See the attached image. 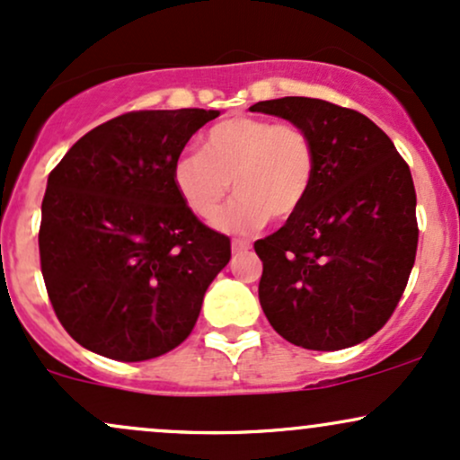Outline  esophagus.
I'll list each match as a JSON object with an SVG mask.
<instances>
[{"instance_id":"obj_1","label":"esophagus","mask_w":460,"mask_h":460,"mask_svg":"<svg viewBox=\"0 0 460 460\" xmlns=\"http://www.w3.org/2000/svg\"><path fill=\"white\" fill-rule=\"evenodd\" d=\"M231 251H234V255H242V252H248V251H251V244H248V242H240V240H235L234 244H231Z\"/></svg>"}]
</instances>
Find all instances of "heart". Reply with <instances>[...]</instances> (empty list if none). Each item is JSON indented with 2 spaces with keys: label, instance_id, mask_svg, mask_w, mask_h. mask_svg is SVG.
I'll list each match as a JSON object with an SVG mask.
<instances>
[{
  "label": "heart",
  "instance_id": "obj_1",
  "mask_svg": "<svg viewBox=\"0 0 460 460\" xmlns=\"http://www.w3.org/2000/svg\"><path fill=\"white\" fill-rule=\"evenodd\" d=\"M315 177V146L296 125L231 116L203 136V153H181L171 168L177 197L190 214L212 220L226 194L237 197L216 220L225 234L246 235L268 220L294 218Z\"/></svg>",
  "mask_w": 460,
  "mask_h": 460
}]
</instances>
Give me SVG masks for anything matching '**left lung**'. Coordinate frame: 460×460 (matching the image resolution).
Masks as SVG:
<instances>
[{
    "instance_id": "8db88e82",
    "label": "left lung",
    "mask_w": 460,
    "mask_h": 460,
    "mask_svg": "<svg viewBox=\"0 0 460 460\" xmlns=\"http://www.w3.org/2000/svg\"><path fill=\"white\" fill-rule=\"evenodd\" d=\"M289 120L315 146L307 203L255 242L260 303L272 329L307 350H341L381 331L417 251L415 188L389 136L355 110L309 97L251 105Z\"/></svg>"
}]
</instances>
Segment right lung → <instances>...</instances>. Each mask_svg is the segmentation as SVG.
<instances>
[{
    "instance_id": "1",
    "label": "right lung",
    "mask_w": 460,
    "mask_h": 460,
    "mask_svg": "<svg viewBox=\"0 0 460 460\" xmlns=\"http://www.w3.org/2000/svg\"><path fill=\"white\" fill-rule=\"evenodd\" d=\"M220 110H142L82 136L47 179L40 270L58 320L97 355H166L197 324L231 242L190 214L172 162Z\"/></svg>"
}]
</instances>
